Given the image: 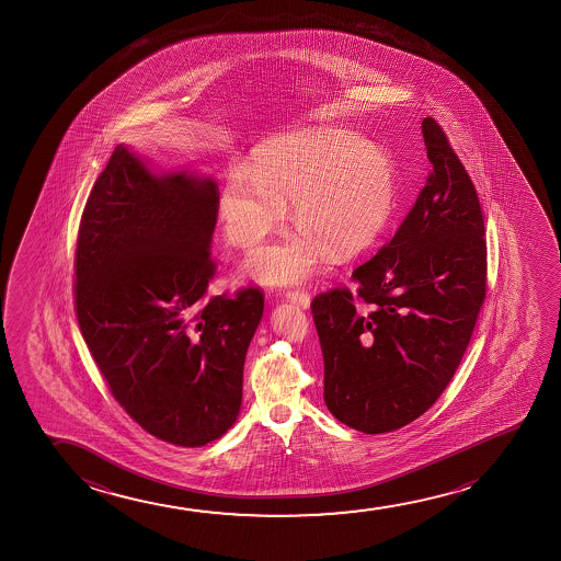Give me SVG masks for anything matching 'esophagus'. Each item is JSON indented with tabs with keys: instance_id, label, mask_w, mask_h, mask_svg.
<instances>
[{
	"instance_id": "obj_1",
	"label": "esophagus",
	"mask_w": 561,
	"mask_h": 561,
	"mask_svg": "<svg viewBox=\"0 0 561 561\" xmlns=\"http://www.w3.org/2000/svg\"><path fill=\"white\" fill-rule=\"evenodd\" d=\"M285 297H287V300H291V302H297L305 310L310 308V295L307 291H287Z\"/></svg>"
}]
</instances>
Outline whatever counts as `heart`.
<instances>
[{
  "label": "heart",
  "instance_id": "1",
  "mask_svg": "<svg viewBox=\"0 0 561 561\" xmlns=\"http://www.w3.org/2000/svg\"><path fill=\"white\" fill-rule=\"evenodd\" d=\"M297 230L254 249L247 276L289 285L314 276L331 251L353 256L376 241L397 203V169L383 147L356 131L314 128L264 141L251 169L224 178L218 216L231 245L249 249L282 222Z\"/></svg>",
  "mask_w": 561,
  "mask_h": 561
}]
</instances>
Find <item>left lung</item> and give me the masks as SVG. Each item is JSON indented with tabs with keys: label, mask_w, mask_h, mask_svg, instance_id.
Segmentation results:
<instances>
[{
	"label": "left lung",
	"mask_w": 561,
	"mask_h": 561,
	"mask_svg": "<svg viewBox=\"0 0 561 561\" xmlns=\"http://www.w3.org/2000/svg\"><path fill=\"white\" fill-rule=\"evenodd\" d=\"M422 131L433 172L394 238L354 270L362 305L348 289L312 300L325 407L368 435L433 407L460 366L486 289L473 182L431 116Z\"/></svg>",
	"instance_id": "obj_1"
}]
</instances>
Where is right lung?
<instances>
[{
	"label": "right lung",
	"mask_w": 561,
	"mask_h": 561,
	"mask_svg": "<svg viewBox=\"0 0 561 561\" xmlns=\"http://www.w3.org/2000/svg\"><path fill=\"white\" fill-rule=\"evenodd\" d=\"M218 185L116 147L77 245V316L118 404L153 437L205 446L238 422L259 289L207 299Z\"/></svg>",
	"instance_id": "1"
}]
</instances>
